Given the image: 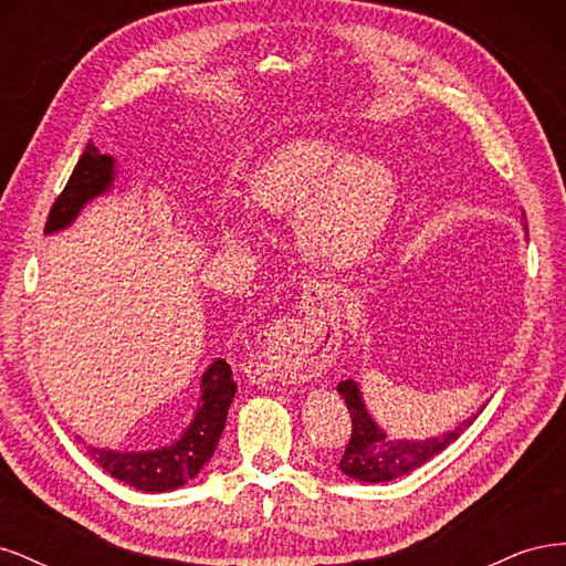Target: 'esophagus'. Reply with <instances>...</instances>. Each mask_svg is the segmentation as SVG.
I'll return each mask as SVG.
<instances>
[{
	"label": "esophagus",
	"mask_w": 566,
	"mask_h": 566,
	"mask_svg": "<svg viewBox=\"0 0 566 566\" xmlns=\"http://www.w3.org/2000/svg\"><path fill=\"white\" fill-rule=\"evenodd\" d=\"M333 356V337L314 318H279L260 339L256 368L276 380H312L331 366Z\"/></svg>",
	"instance_id": "esophagus-1"
}]
</instances>
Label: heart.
<instances>
[{"instance_id": "obj_1", "label": "heart", "mask_w": 566, "mask_h": 566, "mask_svg": "<svg viewBox=\"0 0 566 566\" xmlns=\"http://www.w3.org/2000/svg\"><path fill=\"white\" fill-rule=\"evenodd\" d=\"M260 212L297 217L302 250L314 260L347 266L370 250L391 212L397 186L378 160H345L323 139H297L273 150L250 177ZM238 224H231V233Z\"/></svg>"}]
</instances>
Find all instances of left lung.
<instances>
[{"instance_id":"obj_1","label":"left lung","mask_w":566,"mask_h":566,"mask_svg":"<svg viewBox=\"0 0 566 566\" xmlns=\"http://www.w3.org/2000/svg\"><path fill=\"white\" fill-rule=\"evenodd\" d=\"M337 391L345 397L352 416V439L347 443L345 455L339 460V470L349 474L352 479H358V482H389V479H397L401 474H408L410 470L420 468L422 462L434 458L437 453L447 449L451 441H455L479 416L476 413L465 422H460L451 434L424 441H391L366 413L356 382H339Z\"/></svg>"}]
</instances>
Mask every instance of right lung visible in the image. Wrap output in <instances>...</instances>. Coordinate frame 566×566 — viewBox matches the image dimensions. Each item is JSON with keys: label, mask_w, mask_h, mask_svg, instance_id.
I'll use <instances>...</instances> for the list:
<instances>
[{"label": "right lung", "mask_w": 566, "mask_h": 566, "mask_svg": "<svg viewBox=\"0 0 566 566\" xmlns=\"http://www.w3.org/2000/svg\"><path fill=\"white\" fill-rule=\"evenodd\" d=\"M113 181V158L101 156L90 142L77 160L71 179L54 200L46 217L44 231H59L71 224L80 208L90 198L104 193ZM235 397V382L231 366L219 358L202 375L200 408L184 432V437L169 449L150 453H117L104 449H90L92 458L119 482H127L142 491H169L193 479L217 449L221 430H224L229 406Z\"/></svg>", "instance_id": "obj_1"}]
</instances>
